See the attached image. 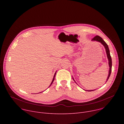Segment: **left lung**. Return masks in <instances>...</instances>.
I'll use <instances>...</instances> for the list:
<instances>
[{
    "mask_svg": "<svg viewBox=\"0 0 124 124\" xmlns=\"http://www.w3.org/2000/svg\"><path fill=\"white\" fill-rule=\"evenodd\" d=\"M92 41H98V42L101 43L103 45V46H104V47L105 48L106 52H107V56H108V61H109V63L108 64H109V66L108 76V79H107V81H108L109 77H110V76L111 72V68H112V60H111V56H110V51H109V48H108V46L107 45V44L103 41V40L100 36H98V35H97V36H96L95 37H94L92 39ZM94 91V90H89V91Z\"/></svg>",
    "mask_w": 124,
    "mask_h": 124,
    "instance_id": "1",
    "label": "left lung"
}]
</instances>
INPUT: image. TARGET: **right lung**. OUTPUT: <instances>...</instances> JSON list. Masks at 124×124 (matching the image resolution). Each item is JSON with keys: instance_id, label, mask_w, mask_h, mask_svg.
<instances>
[{"instance_id": "obj_1", "label": "right lung", "mask_w": 124, "mask_h": 124, "mask_svg": "<svg viewBox=\"0 0 124 124\" xmlns=\"http://www.w3.org/2000/svg\"><path fill=\"white\" fill-rule=\"evenodd\" d=\"M56 73H55V75H54V78H53V79H52V82H51V84H50V85H51V84H52V83H53V82H54V78H55V75H56ZM40 93H41V92H40Z\"/></svg>"}]
</instances>
